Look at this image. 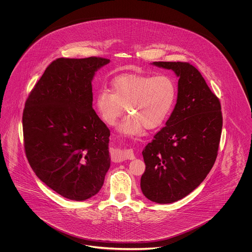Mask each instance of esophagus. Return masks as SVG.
I'll return each mask as SVG.
<instances>
[{
	"instance_id": "obj_1",
	"label": "esophagus",
	"mask_w": 252,
	"mask_h": 252,
	"mask_svg": "<svg viewBox=\"0 0 252 252\" xmlns=\"http://www.w3.org/2000/svg\"><path fill=\"white\" fill-rule=\"evenodd\" d=\"M115 158L118 160H125V159H134L135 155L132 149H124L119 150L115 154Z\"/></svg>"
}]
</instances>
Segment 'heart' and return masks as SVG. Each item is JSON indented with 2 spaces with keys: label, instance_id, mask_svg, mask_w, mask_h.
<instances>
[{
  "label": "heart",
  "instance_id": "1",
  "mask_svg": "<svg viewBox=\"0 0 252 252\" xmlns=\"http://www.w3.org/2000/svg\"><path fill=\"white\" fill-rule=\"evenodd\" d=\"M177 97L175 80L168 74H124L112 81V92L101 89L96 108L103 121L115 126L125 111L128 113L119 127L122 134L139 136L144 128L154 129L167 119Z\"/></svg>",
  "mask_w": 252,
  "mask_h": 252
}]
</instances>
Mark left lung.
I'll return each instance as SVG.
<instances>
[{
    "mask_svg": "<svg viewBox=\"0 0 252 252\" xmlns=\"http://www.w3.org/2000/svg\"><path fill=\"white\" fill-rule=\"evenodd\" d=\"M180 77L178 100L166 126L143 151L141 189L159 204L192 192L216 162L223 126L221 104L200 72L189 62H153Z\"/></svg>",
    "mask_w": 252,
    "mask_h": 252,
    "instance_id": "left-lung-1",
    "label": "left lung"
}]
</instances>
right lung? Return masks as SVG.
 <instances>
[{
  "mask_svg": "<svg viewBox=\"0 0 252 252\" xmlns=\"http://www.w3.org/2000/svg\"><path fill=\"white\" fill-rule=\"evenodd\" d=\"M109 60L57 59L26 99L24 151L36 177L76 201L94 196L110 165V131L93 108L92 80Z\"/></svg>",
  "mask_w": 252,
  "mask_h": 252,
  "instance_id": "add662e5",
  "label": "right lung"
}]
</instances>
